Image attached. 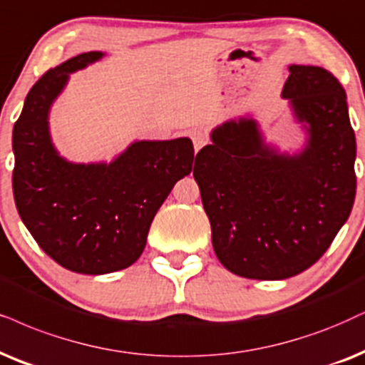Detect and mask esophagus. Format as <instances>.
<instances>
[{
  "instance_id": "obj_1",
  "label": "esophagus",
  "mask_w": 365,
  "mask_h": 365,
  "mask_svg": "<svg viewBox=\"0 0 365 365\" xmlns=\"http://www.w3.org/2000/svg\"><path fill=\"white\" fill-rule=\"evenodd\" d=\"M190 138L193 141V148H195V151H198L202 148V146L207 145V133L204 131V129H193V131H190Z\"/></svg>"
}]
</instances>
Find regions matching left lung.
<instances>
[{"mask_svg":"<svg viewBox=\"0 0 365 365\" xmlns=\"http://www.w3.org/2000/svg\"><path fill=\"white\" fill-rule=\"evenodd\" d=\"M281 98L305 131L297 153L266 143L255 118L212 129L195 156L212 246L230 273L297 276L324 256L355 198V135L347 96L329 71L289 66Z\"/></svg>","mask_w":365,"mask_h":365,"instance_id":"8db88e82","label":"left lung"}]
</instances>
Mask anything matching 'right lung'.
<instances>
[{
  "label": "right lung",
  "instance_id": "right-lung-1",
  "mask_svg": "<svg viewBox=\"0 0 365 365\" xmlns=\"http://www.w3.org/2000/svg\"><path fill=\"white\" fill-rule=\"evenodd\" d=\"M104 57L86 52L31 87L13 128V195L23 224L55 262L108 274L138 261L156 212L192 172L190 138L135 141L109 163H73L58 153L48 114L71 73Z\"/></svg>",
  "mask_w": 365,
  "mask_h": 365
}]
</instances>
